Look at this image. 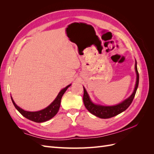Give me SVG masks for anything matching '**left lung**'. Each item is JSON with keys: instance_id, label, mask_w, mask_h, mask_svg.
<instances>
[{"instance_id": "1", "label": "left lung", "mask_w": 154, "mask_h": 154, "mask_svg": "<svg viewBox=\"0 0 154 154\" xmlns=\"http://www.w3.org/2000/svg\"><path fill=\"white\" fill-rule=\"evenodd\" d=\"M135 70H136V72L137 78H136V86H135L133 93L131 94V96H130L129 97H128L127 99H126L121 103H119L116 105L103 106V105H96L94 103H93L91 101L89 96H88L85 87H83L84 94H83V100L86 109L93 115H94L97 116V117L102 118V119H107V118H112L114 116H116L118 115L119 114L123 112L127 109L130 105V104L132 103V102L134 98V96L136 95V93L138 87L139 77V73H138L137 68L136 60V63H135Z\"/></svg>"}]
</instances>
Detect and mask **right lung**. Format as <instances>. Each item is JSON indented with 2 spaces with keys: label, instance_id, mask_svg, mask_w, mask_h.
Masks as SVG:
<instances>
[{
  "label": "right lung",
  "instance_id": "add662e5",
  "mask_svg": "<svg viewBox=\"0 0 154 154\" xmlns=\"http://www.w3.org/2000/svg\"><path fill=\"white\" fill-rule=\"evenodd\" d=\"M71 84L67 85L66 87H65L62 90H61V91L58 93V94L55 98V100L48 107H46L45 109L39 111L29 112L23 110L15 104L11 96V98L13 103L17 109V110L24 117L36 123H42L51 119V118H53L54 116L57 114L60 106V103H61V99L62 97V96L63 95L65 92L67 91V88L71 86Z\"/></svg>",
  "mask_w": 154,
  "mask_h": 154
}]
</instances>
